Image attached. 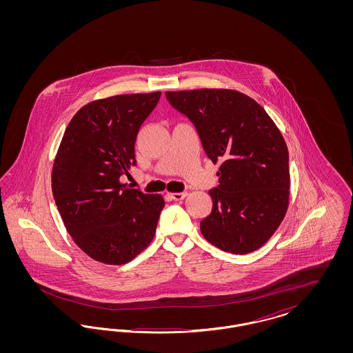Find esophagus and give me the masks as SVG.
Returning a JSON list of instances; mask_svg holds the SVG:
<instances>
[{
    "label": "esophagus",
    "instance_id": "esophagus-1",
    "mask_svg": "<svg viewBox=\"0 0 353 353\" xmlns=\"http://www.w3.org/2000/svg\"><path fill=\"white\" fill-rule=\"evenodd\" d=\"M169 197L174 201H181L186 197V192H180V193H169Z\"/></svg>",
    "mask_w": 353,
    "mask_h": 353
}]
</instances>
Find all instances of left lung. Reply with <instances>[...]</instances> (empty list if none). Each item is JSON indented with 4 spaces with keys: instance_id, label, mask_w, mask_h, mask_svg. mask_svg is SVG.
<instances>
[{
    "instance_id": "obj_1",
    "label": "left lung",
    "mask_w": 353,
    "mask_h": 353,
    "mask_svg": "<svg viewBox=\"0 0 353 353\" xmlns=\"http://www.w3.org/2000/svg\"><path fill=\"white\" fill-rule=\"evenodd\" d=\"M165 95L196 125L212 163H219V185L209 190L213 209L201 221L202 235L232 254L259 249L279 228L288 208V150L281 131L261 104L235 90Z\"/></svg>"
}]
</instances>
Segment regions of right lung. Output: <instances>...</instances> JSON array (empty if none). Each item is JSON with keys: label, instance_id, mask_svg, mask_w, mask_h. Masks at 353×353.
<instances>
[{"label": "right lung", "instance_id": "1", "mask_svg": "<svg viewBox=\"0 0 353 353\" xmlns=\"http://www.w3.org/2000/svg\"><path fill=\"white\" fill-rule=\"evenodd\" d=\"M161 92L90 101L70 120L54 159L52 196L74 242L90 258L125 265L150 245L165 205L120 181L134 165V143Z\"/></svg>", "mask_w": 353, "mask_h": 353}]
</instances>
